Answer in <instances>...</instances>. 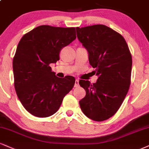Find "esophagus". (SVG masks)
<instances>
[{"instance_id":"34e87169","label":"esophagus","mask_w":149,"mask_h":149,"mask_svg":"<svg viewBox=\"0 0 149 149\" xmlns=\"http://www.w3.org/2000/svg\"><path fill=\"white\" fill-rule=\"evenodd\" d=\"M78 86H79V80H78V79H76V81H75V85H74V87H78Z\"/></svg>"}]
</instances>
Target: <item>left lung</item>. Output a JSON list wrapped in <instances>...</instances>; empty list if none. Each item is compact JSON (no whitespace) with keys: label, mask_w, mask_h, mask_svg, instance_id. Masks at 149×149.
I'll return each mask as SVG.
<instances>
[{"label":"left lung","mask_w":149,"mask_h":149,"mask_svg":"<svg viewBox=\"0 0 149 149\" xmlns=\"http://www.w3.org/2000/svg\"><path fill=\"white\" fill-rule=\"evenodd\" d=\"M77 37L89 53L98 76L96 83L80 80L86 96L79 101L89 119L103 121L116 114L130 85L132 55L121 34L105 25L76 28Z\"/></svg>","instance_id":"1"}]
</instances>
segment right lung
<instances>
[{"label":"right lung","instance_id":"obj_1","mask_svg":"<svg viewBox=\"0 0 149 149\" xmlns=\"http://www.w3.org/2000/svg\"><path fill=\"white\" fill-rule=\"evenodd\" d=\"M76 38V28L39 26L25 34L13 58L14 88L23 106L37 117H48L60 108L73 89L74 77L60 78L50 64L60 60V51Z\"/></svg>","mask_w":149,"mask_h":149}]
</instances>
